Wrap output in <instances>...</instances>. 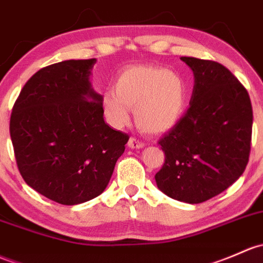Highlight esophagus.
Here are the masks:
<instances>
[{
	"instance_id": "1",
	"label": "esophagus",
	"mask_w": 263,
	"mask_h": 263,
	"mask_svg": "<svg viewBox=\"0 0 263 263\" xmlns=\"http://www.w3.org/2000/svg\"><path fill=\"white\" fill-rule=\"evenodd\" d=\"M145 146V143L142 142V141L135 139V137H131V139L128 140V147L131 148H141Z\"/></svg>"
}]
</instances>
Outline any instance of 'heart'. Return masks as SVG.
Segmentation results:
<instances>
[{
    "label": "heart",
    "instance_id": "b5f03b06",
    "mask_svg": "<svg viewBox=\"0 0 263 263\" xmlns=\"http://www.w3.org/2000/svg\"><path fill=\"white\" fill-rule=\"evenodd\" d=\"M185 103L186 87L179 74L146 65L124 69L115 90H107L102 99L104 115L113 127L128 123V107H135V122L146 134H161L175 126Z\"/></svg>",
    "mask_w": 263,
    "mask_h": 263
}]
</instances>
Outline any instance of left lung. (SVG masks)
I'll list each match as a JSON object with an SVG mask.
<instances>
[{
    "mask_svg": "<svg viewBox=\"0 0 263 263\" xmlns=\"http://www.w3.org/2000/svg\"><path fill=\"white\" fill-rule=\"evenodd\" d=\"M194 73L189 108L159 140L165 162L155 175L167 197L199 204L217 197L242 175L252 139L247 89L213 60L181 57Z\"/></svg>",
    "mask_w": 263,
    "mask_h": 263,
    "instance_id": "obj_1",
    "label": "left lung"
}]
</instances>
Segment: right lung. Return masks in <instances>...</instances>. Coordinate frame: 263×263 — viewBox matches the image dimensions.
<instances>
[{
  "label": "right lung",
  "mask_w": 263,
  "mask_h": 263,
  "mask_svg": "<svg viewBox=\"0 0 263 263\" xmlns=\"http://www.w3.org/2000/svg\"><path fill=\"white\" fill-rule=\"evenodd\" d=\"M96 59L36 71L16 99L10 135L22 179L41 195L76 205L103 193L129 136L103 120L89 83Z\"/></svg>",
  "instance_id": "obj_1"
}]
</instances>
